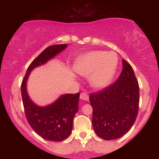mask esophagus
Masks as SVG:
<instances>
[{"mask_svg":"<svg viewBox=\"0 0 159 159\" xmlns=\"http://www.w3.org/2000/svg\"><path fill=\"white\" fill-rule=\"evenodd\" d=\"M80 98L82 100H84V101H87V100H89L88 94L86 92H82L80 95Z\"/></svg>","mask_w":159,"mask_h":159,"instance_id":"1","label":"esophagus"}]
</instances>
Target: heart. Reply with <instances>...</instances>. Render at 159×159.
<instances>
[{"label": "heart", "mask_w": 159, "mask_h": 159, "mask_svg": "<svg viewBox=\"0 0 159 159\" xmlns=\"http://www.w3.org/2000/svg\"><path fill=\"white\" fill-rule=\"evenodd\" d=\"M116 63V57L113 53L97 51L80 57L75 66V69L82 76H90L91 84L100 89L105 87L111 82Z\"/></svg>", "instance_id": "obj_1"}]
</instances>
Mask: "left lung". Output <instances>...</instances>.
Returning a JSON list of instances; mask_svg holds the SVG:
<instances>
[{
  "label": "left lung",
  "instance_id": "obj_1",
  "mask_svg": "<svg viewBox=\"0 0 159 159\" xmlns=\"http://www.w3.org/2000/svg\"><path fill=\"white\" fill-rule=\"evenodd\" d=\"M139 84L132 66L123 60V70L114 84L90 95L95 132L116 140L130 130L139 110Z\"/></svg>",
  "mask_w": 159,
  "mask_h": 159
}]
</instances>
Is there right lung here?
<instances>
[{"label": "right lung", "mask_w": 159, "mask_h": 159, "mask_svg": "<svg viewBox=\"0 0 159 159\" xmlns=\"http://www.w3.org/2000/svg\"><path fill=\"white\" fill-rule=\"evenodd\" d=\"M66 48V44H61L50 45L45 48L29 66L21 85L23 106L27 122L39 136L51 141H61L70 135L74 116L78 111L80 93L65 94L52 105L39 107L29 98L26 81L33 69L44 64Z\"/></svg>", "instance_id": "add662e5"}]
</instances>
